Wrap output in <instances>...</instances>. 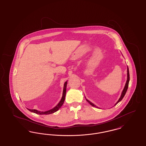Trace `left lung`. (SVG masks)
<instances>
[{"mask_svg":"<svg viewBox=\"0 0 146 146\" xmlns=\"http://www.w3.org/2000/svg\"><path fill=\"white\" fill-rule=\"evenodd\" d=\"M129 80H130V74H129V68H128V67H127V80H126V84H125V87H124V88L123 90L122 91V93H121V96H120V97L119 98V100L117 101V102L115 104L114 106H115V105L117 104L118 103H119L120 101H121L122 100V99L123 98V97H124L125 94H126V91H127V88H128ZM86 101H88V102H89V104H90L92 106H93V107H97L95 105H94V104H93L92 103H91L90 101H89V100H88L87 99H86ZM97 108H98V107H97Z\"/></svg>","mask_w":146,"mask_h":146,"instance_id":"1","label":"left lung"}]
</instances>
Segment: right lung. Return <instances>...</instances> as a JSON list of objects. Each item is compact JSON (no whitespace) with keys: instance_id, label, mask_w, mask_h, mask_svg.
I'll list each match as a JSON object with an SVG mask.
<instances>
[{"instance_id":"1","label":"right lung","mask_w":146,"mask_h":146,"mask_svg":"<svg viewBox=\"0 0 146 146\" xmlns=\"http://www.w3.org/2000/svg\"><path fill=\"white\" fill-rule=\"evenodd\" d=\"M67 81L64 84L62 98H61V101H60V102L57 104V105H56L54 108H52V109H51V110H50L49 111H38V110H30V109H28V108L27 109H28L29 111H32L33 113H35L38 114H40V115L50 114H52V113H55L56 111H57L61 108V107L62 106V104L64 103V100H65L66 94V86H67Z\"/></svg>"}]
</instances>
